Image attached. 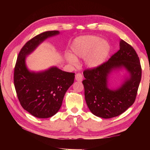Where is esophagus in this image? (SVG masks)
I'll return each mask as SVG.
<instances>
[{
    "label": "esophagus",
    "mask_w": 150,
    "mask_h": 150,
    "mask_svg": "<svg viewBox=\"0 0 150 150\" xmlns=\"http://www.w3.org/2000/svg\"><path fill=\"white\" fill-rule=\"evenodd\" d=\"M75 79L76 81H77L79 82H81L82 81V75L81 73H77V74L75 75Z\"/></svg>",
    "instance_id": "esophagus-1"
}]
</instances>
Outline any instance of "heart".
<instances>
[{
  "label": "heart",
  "mask_w": 150,
  "mask_h": 150,
  "mask_svg": "<svg viewBox=\"0 0 150 150\" xmlns=\"http://www.w3.org/2000/svg\"><path fill=\"white\" fill-rule=\"evenodd\" d=\"M73 53L66 55V59L72 65L76 66L78 60L76 57L86 58V64L95 68L103 63L110 52V45L106 40L95 35L83 36L77 38L71 46Z\"/></svg>",
  "instance_id": "obj_1"
}]
</instances>
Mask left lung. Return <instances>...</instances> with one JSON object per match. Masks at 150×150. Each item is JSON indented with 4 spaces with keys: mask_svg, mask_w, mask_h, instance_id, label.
I'll list each match as a JSON object with an SVG mask.
<instances>
[{
    "mask_svg": "<svg viewBox=\"0 0 150 150\" xmlns=\"http://www.w3.org/2000/svg\"><path fill=\"white\" fill-rule=\"evenodd\" d=\"M125 67L130 79L116 91L107 88L108 75L115 68ZM85 100L91 112L104 119L120 115L134 103L141 80L142 68L134 48L125 41H120V50L106 62L85 69Z\"/></svg>",
    "mask_w": 150,
    "mask_h": 150,
    "instance_id": "left-lung-1",
    "label": "left lung"
}]
</instances>
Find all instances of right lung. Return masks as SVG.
<instances>
[{
	"mask_svg": "<svg viewBox=\"0 0 150 150\" xmlns=\"http://www.w3.org/2000/svg\"><path fill=\"white\" fill-rule=\"evenodd\" d=\"M59 33V31H45L28 40L19 52L14 68V86L21 105L33 116L40 119L58 112L66 91L74 82L75 73L56 67L42 72H30L25 59L47 38Z\"/></svg>",
	"mask_w": 150,
	"mask_h": 150,
	"instance_id": "right-lung-1",
	"label": "right lung"
}]
</instances>
